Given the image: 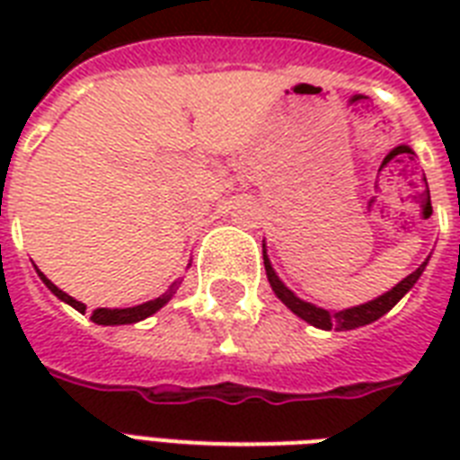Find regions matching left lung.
Returning a JSON list of instances; mask_svg holds the SVG:
<instances>
[{"instance_id": "8db88e82", "label": "left lung", "mask_w": 460, "mask_h": 460, "mask_svg": "<svg viewBox=\"0 0 460 460\" xmlns=\"http://www.w3.org/2000/svg\"><path fill=\"white\" fill-rule=\"evenodd\" d=\"M262 260H265V272H267V279H270V287H272L277 298H279V301L291 310V313L298 314L301 320H305L307 324H313V327L324 329V332H329V329H336V332H349V329H358V327H365V324H372V322L379 320L382 314L389 313V310H392V307L415 287V281L420 279V274L425 272L429 258L425 260L415 272L408 274L406 279H401L396 287L389 288L386 294L377 296V298H372V301L363 303V305L346 307V310H327V307H317L313 305V303L298 298V296H296L294 291H291V288H288L279 277H277L272 262H270V258H267L265 243H262Z\"/></svg>"}]
</instances>
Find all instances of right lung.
<instances>
[{
  "label": "right lung",
  "instance_id": "1",
  "mask_svg": "<svg viewBox=\"0 0 460 460\" xmlns=\"http://www.w3.org/2000/svg\"><path fill=\"white\" fill-rule=\"evenodd\" d=\"M40 279H42V284H45L49 291H52L59 301L68 303L71 307H75L78 313H85V303L75 301V298H71L68 294H64L59 287H54L52 281L47 279L45 274L40 272ZM181 279L173 281L172 287L166 288L164 294L159 296V298H155V301H147V303H140V305H133V307H97V310H93V314H90V320L95 322V324H104V327H117V324H136V322L146 320V317H150V314H155L159 310V307H164L166 303L172 301V296L176 294V288H179Z\"/></svg>",
  "mask_w": 460,
  "mask_h": 460
}]
</instances>
